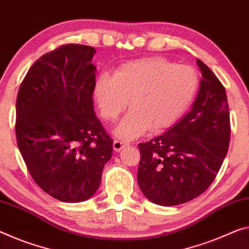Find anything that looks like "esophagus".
<instances>
[{
    "mask_svg": "<svg viewBox=\"0 0 249 249\" xmlns=\"http://www.w3.org/2000/svg\"><path fill=\"white\" fill-rule=\"evenodd\" d=\"M125 143H123V142H120V141H114V143H113V148H114V151L115 152H120V151H122V148H124L125 147Z\"/></svg>",
    "mask_w": 249,
    "mask_h": 249,
    "instance_id": "esophagus-1",
    "label": "esophagus"
}]
</instances>
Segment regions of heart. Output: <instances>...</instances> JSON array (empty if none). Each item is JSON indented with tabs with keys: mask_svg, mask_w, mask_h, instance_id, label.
<instances>
[{
	"mask_svg": "<svg viewBox=\"0 0 249 249\" xmlns=\"http://www.w3.org/2000/svg\"><path fill=\"white\" fill-rule=\"evenodd\" d=\"M198 88L199 75L194 68L148 57L125 63L113 76L101 74L93 96L106 121H115L129 101L132 109L114 134L122 141H132L148 129L160 133L172 127L191 107Z\"/></svg>",
	"mask_w": 249,
	"mask_h": 249,
	"instance_id": "heart-1",
	"label": "heart"
}]
</instances>
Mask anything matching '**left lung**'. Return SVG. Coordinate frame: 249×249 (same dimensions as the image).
<instances>
[{"label":"left lung","mask_w":249,"mask_h":249,"mask_svg":"<svg viewBox=\"0 0 249 249\" xmlns=\"http://www.w3.org/2000/svg\"><path fill=\"white\" fill-rule=\"evenodd\" d=\"M202 72L192 108L163 135L139 144L137 181L147 199L160 206L187 203L214 181L231 139L226 90L212 70Z\"/></svg>","instance_id":"8db88e82"}]
</instances>
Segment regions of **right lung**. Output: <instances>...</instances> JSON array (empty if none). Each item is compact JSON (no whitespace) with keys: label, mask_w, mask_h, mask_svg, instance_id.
Here are the masks:
<instances>
[{"label":"right lung","mask_w":249,"mask_h":249,"mask_svg":"<svg viewBox=\"0 0 249 249\" xmlns=\"http://www.w3.org/2000/svg\"><path fill=\"white\" fill-rule=\"evenodd\" d=\"M92 46L68 44L31 66L17 98L18 146L31 176L61 202L80 203L100 187L113 140L95 115Z\"/></svg>","instance_id":"obj_1"}]
</instances>
